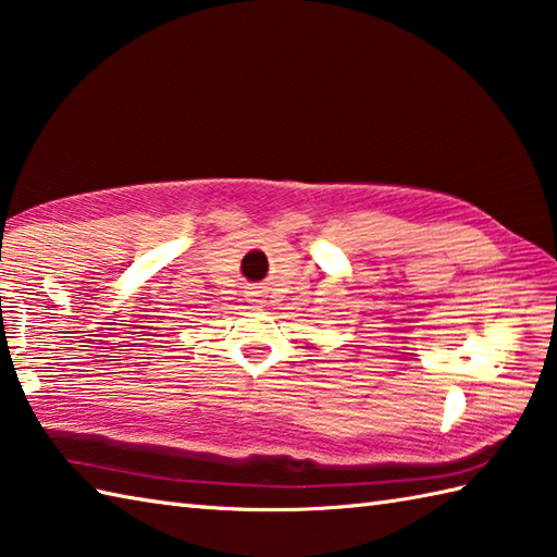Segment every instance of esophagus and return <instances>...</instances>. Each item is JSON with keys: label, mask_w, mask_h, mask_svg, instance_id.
<instances>
[{"label": "esophagus", "mask_w": 557, "mask_h": 557, "mask_svg": "<svg viewBox=\"0 0 557 557\" xmlns=\"http://www.w3.org/2000/svg\"><path fill=\"white\" fill-rule=\"evenodd\" d=\"M249 295H257V293H249ZM249 302H252V308H259V302H262V300H255V298H252Z\"/></svg>", "instance_id": "obj_1"}]
</instances>
